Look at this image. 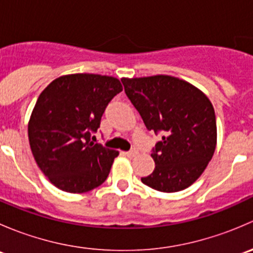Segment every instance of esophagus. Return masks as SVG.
<instances>
[{
  "mask_svg": "<svg viewBox=\"0 0 253 253\" xmlns=\"http://www.w3.org/2000/svg\"><path fill=\"white\" fill-rule=\"evenodd\" d=\"M137 154H138V153H137V150H134V149H132V150H129V152L125 153V155H126V157H128V158H134Z\"/></svg>",
  "mask_w": 253,
  "mask_h": 253,
  "instance_id": "1",
  "label": "esophagus"
}]
</instances>
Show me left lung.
<instances>
[{
  "label": "left lung",
  "mask_w": 253,
  "mask_h": 253,
  "mask_svg": "<svg viewBox=\"0 0 253 253\" xmlns=\"http://www.w3.org/2000/svg\"><path fill=\"white\" fill-rule=\"evenodd\" d=\"M121 82L145 127L163 134L152 153L154 171L142 182L167 193L187 188L205 171L216 147L211 100L197 86L172 76Z\"/></svg>",
  "instance_id": "left-lung-1"
}]
</instances>
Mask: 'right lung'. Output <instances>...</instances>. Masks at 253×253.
<instances>
[{"label":"right lung","mask_w":253,"mask_h":253,"mask_svg":"<svg viewBox=\"0 0 253 253\" xmlns=\"http://www.w3.org/2000/svg\"><path fill=\"white\" fill-rule=\"evenodd\" d=\"M120 91L117 78L90 73L61 76L42 91L28 137L38 167L57 188L84 193L106 180L119 152L94 143L90 136Z\"/></svg>","instance_id":"1"}]
</instances>
